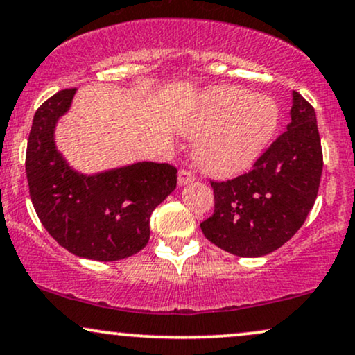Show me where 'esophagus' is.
Segmentation results:
<instances>
[{
    "label": "esophagus",
    "mask_w": 355,
    "mask_h": 355,
    "mask_svg": "<svg viewBox=\"0 0 355 355\" xmlns=\"http://www.w3.org/2000/svg\"><path fill=\"white\" fill-rule=\"evenodd\" d=\"M195 182V175L190 172V170H180L178 172V185H187V183Z\"/></svg>",
    "instance_id": "1"
}]
</instances>
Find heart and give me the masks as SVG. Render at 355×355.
<instances>
[{
  "instance_id": "heart-1",
  "label": "heart",
  "mask_w": 355,
  "mask_h": 355,
  "mask_svg": "<svg viewBox=\"0 0 355 355\" xmlns=\"http://www.w3.org/2000/svg\"><path fill=\"white\" fill-rule=\"evenodd\" d=\"M279 107L266 94H250L238 85H221L190 119L187 132L202 137L196 162L215 177L243 172L264 152L276 134Z\"/></svg>"
}]
</instances>
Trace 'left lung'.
<instances>
[{
	"label": "left lung",
	"mask_w": 355,
	"mask_h": 355,
	"mask_svg": "<svg viewBox=\"0 0 355 355\" xmlns=\"http://www.w3.org/2000/svg\"><path fill=\"white\" fill-rule=\"evenodd\" d=\"M322 147L313 105L293 92L291 122L250 172L213 182L215 211L200 223L207 240L228 253L256 258L296 234L314 207Z\"/></svg>",
	"instance_id": "obj_1"
}]
</instances>
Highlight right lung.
Instances as JSON below:
<instances>
[{
    "label": "right lung",
    "instance_id": "obj_1",
    "mask_svg": "<svg viewBox=\"0 0 355 355\" xmlns=\"http://www.w3.org/2000/svg\"><path fill=\"white\" fill-rule=\"evenodd\" d=\"M76 89H62L36 110L26 148L34 210L67 251L96 261L139 253L150 238V215L177 187V168L140 162L97 175H80L55 150L54 127Z\"/></svg>",
    "mask_w": 355,
    "mask_h": 355
}]
</instances>
